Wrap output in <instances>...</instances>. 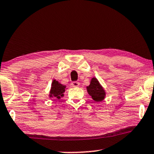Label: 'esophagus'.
I'll use <instances>...</instances> for the list:
<instances>
[{"label": "esophagus", "instance_id": "34e87169", "mask_svg": "<svg viewBox=\"0 0 154 154\" xmlns=\"http://www.w3.org/2000/svg\"><path fill=\"white\" fill-rule=\"evenodd\" d=\"M71 85H72V86L74 87H79V82H72Z\"/></svg>", "mask_w": 154, "mask_h": 154}]
</instances>
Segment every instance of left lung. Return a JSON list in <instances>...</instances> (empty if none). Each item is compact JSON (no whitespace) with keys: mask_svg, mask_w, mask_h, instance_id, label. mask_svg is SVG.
Wrapping results in <instances>:
<instances>
[{"mask_svg":"<svg viewBox=\"0 0 154 154\" xmlns=\"http://www.w3.org/2000/svg\"><path fill=\"white\" fill-rule=\"evenodd\" d=\"M87 89L89 94L95 102H101L104 99L106 94L104 89L95 77L91 79L90 85L87 87Z\"/></svg>","mask_w":154,"mask_h":154,"instance_id":"obj_1","label":"left lung"}]
</instances>
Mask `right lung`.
<instances>
[{
    "label": "right lung",
    "instance_id": "add662e5",
    "mask_svg": "<svg viewBox=\"0 0 154 154\" xmlns=\"http://www.w3.org/2000/svg\"><path fill=\"white\" fill-rule=\"evenodd\" d=\"M66 86L59 83V82L54 79L52 82L51 89L50 91V97L60 99L64 96L63 93L65 91Z\"/></svg>",
    "mask_w": 154,
    "mask_h": 154
}]
</instances>
